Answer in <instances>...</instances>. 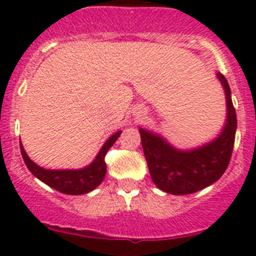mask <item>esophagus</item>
I'll list each match as a JSON object with an SVG mask.
<instances>
[{
  "instance_id": "1",
  "label": "esophagus",
  "mask_w": 256,
  "mask_h": 256,
  "mask_svg": "<svg viewBox=\"0 0 256 256\" xmlns=\"http://www.w3.org/2000/svg\"><path fill=\"white\" fill-rule=\"evenodd\" d=\"M144 116H146V112H144V108H140V112H138V116H140V118H144Z\"/></svg>"
}]
</instances>
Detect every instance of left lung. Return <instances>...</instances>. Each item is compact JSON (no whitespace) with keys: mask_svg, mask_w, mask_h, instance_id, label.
<instances>
[{"mask_svg":"<svg viewBox=\"0 0 256 256\" xmlns=\"http://www.w3.org/2000/svg\"><path fill=\"white\" fill-rule=\"evenodd\" d=\"M226 96V122L218 136L194 148H178L154 132L140 128L142 148L152 182L172 195L192 194L215 183L230 164L236 132L235 112L228 82L216 74Z\"/></svg>","mask_w":256,"mask_h":256,"instance_id":"obj_1","label":"left lung"}]
</instances>
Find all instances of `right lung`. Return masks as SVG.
Here are the masks:
<instances>
[{
  "label": "right lung",
  "mask_w": 256,
  "mask_h": 256,
  "mask_svg": "<svg viewBox=\"0 0 256 256\" xmlns=\"http://www.w3.org/2000/svg\"><path fill=\"white\" fill-rule=\"evenodd\" d=\"M120 136V130L116 132V134H112L104 142L92 164L86 168H74V170H50V168H41L30 160L29 156L24 150L22 144H20V148H21V154L26 168H29L30 172L36 178H38L41 182H44L54 190L64 192V194L82 195L88 194L102 183L104 175H106L104 156L108 152V148L116 144V140H118Z\"/></svg>",
  "instance_id": "right-lung-1"
}]
</instances>
